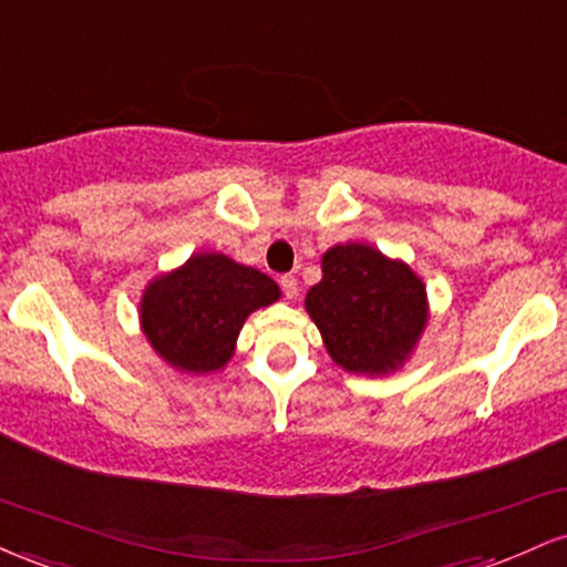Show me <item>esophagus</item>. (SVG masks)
Returning <instances> with one entry per match:
<instances>
[{
  "label": "esophagus",
  "instance_id": "1",
  "mask_svg": "<svg viewBox=\"0 0 567 567\" xmlns=\"http://www.w3.org/2000/svg\"><path fill=\"white\" fill-rule=\"evenodd\" d=\"M281 289L284 295L289 299H295L299 295V284H297V276H291V272H286V276H281Z\"/></svg>",
  "mask_w": 567,
  "mask_h": 567
}]
</instances>
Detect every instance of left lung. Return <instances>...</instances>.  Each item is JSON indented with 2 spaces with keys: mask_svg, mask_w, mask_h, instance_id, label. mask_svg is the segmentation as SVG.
I'll return each mask as SVG.
<instances>
[{
  "mask_svg": "<svg viewBox=\"0 0 567 567\" xmlns=\"http://www.w3.org/2000/svg\"><path fill=\"white\" fill-rule=\"evenodd\" d=\"M305 308L329 355L355 374L398 369L427 321V295L414 270L365 244L326 251L323 278Z\"/></svg>",
  "mask_w": 567,
  "mask_h": 567,
  "instance_id": "left-lung-1",
  "label": "left lung"
}]
</instances>
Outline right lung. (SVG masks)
<instances>
[{
    "label": "right lung",
    "mask_w": 567,
    "mask_h": 567,
    "mask_svg": "<svg viewBox=\"0 0 567 567\" xmlns=\"http://www.w3.org/2000/svg\"><path fill=\"white\" fill-rule=\"evenodd\" d=\"M278 297L265 272L225 255H196L145 289L140 321L166 363L209 374L228 363L246 316Z\"/></svg>",
    "instance_id": "obj_1"
}]
</instances>
